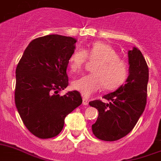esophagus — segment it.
Returning <instances> with one entry per match:
<instances>
[{"label": "esophagus", "instance_id": "esophagus-1", "mask_svg": "<svg viewBox=\"0 0 161 161\" xmlns=\"http://www.w3.org/2000/svg\"><path fill=\"white\" fill-rule=\"evenodd\" d=\"M82 103H83V105L85 106H87L88 104H89V101H88V99H86V98H85V97H83Z\"/></svg>", "mask_w": 161, "mask_h": 161}]
</instances>
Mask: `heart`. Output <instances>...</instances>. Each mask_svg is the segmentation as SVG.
Masks as SVG:
<instances>
[{"instance_id": "obj_1", "label": "heart", "mask_w": 161, "mask_h": 161, "mask_svg": "<svg viewBox=\"0 0 161 161\" xmlns=\"http://www.w3.org/2000/svg\"><path fill=\"white\" fill-rule=\"evenodd\" d=\"M96 62L93 74L84 75L71 83L72 89L80 92L85 97H90L105 88L107 90H115L125 83L128 76V66L120 59L116 50L108 44L96 41L87 49H76L68 59V66L72 72H79L86 61Z\"/></svg>"}]
</instances>
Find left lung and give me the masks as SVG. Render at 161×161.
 I'll return each mask as SVG.
<instances>
[{"mask_svg": "<svg viewBox=\"0 0 161 161\" xmlns=\"http://www.w3.org/2000/svg\"><path fill=\"white\" fill-rule=\"evenodd\" d=\"M129 75L125 84L100 100L90 103L97 108L98 116L92 125L93 133L103 141H116L127 135L142 116L147 103L149 70L142 53L134 47L128 51Z\"/></svg>", "mask_w": 161, "mask_h": 161, "instance_id": "left-lung-1", "label": "left lung"}]
</instances>
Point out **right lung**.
<instances>
[{"label": "right lung", "mask_w": 161, "mask_h": 161, "mask_svg": "<svg viewBox=\"0 0 161 161\" xmlns=\"http://www.w3.org/2000/svg\"><path fill=\"white\" fill-rule=\"evenodd\" d=\"M76 39L48 35L31 41L16 67L15 105L27 129L40 138L55 137L65 117L82 103L78 91L64 96L68 86L67 67Z\"/></svg>", "instance_id": "right-lung-1"}]
</instances>
